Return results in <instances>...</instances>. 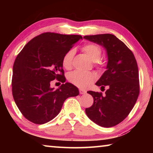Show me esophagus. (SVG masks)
<instances>
[{"mask_svg": "<svg viewBox=\"0 0 153 153\" xmlns=\"http://www.w3.org/2000/svg\"><path fill=\"white\" fill-rule=\"evenodd\" d=\"M86 93V91L85 90H83V89H79V94H84Z\"/></svg>", "mask_w": 153, "mask_h": 153, "instance_id": "34e87169", "label": "esophagus"}]
</instances>
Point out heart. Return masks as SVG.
Here are the masks:
<instances>
[{
    "label": "heart",
    "mask_w": 153,
    "mask_h": 153,
    "mask_svg": "<svg viewBox=\"0 0 153 153\" xmlns=\"http://www.w3.org/2000/svg\"><path fill=\"white\" fill-rule=\"evenodd\" d=\"M82 50L89 56L93 62H95L97 65H101L99 59L101 56L102 51L98 45L96 44H87L82 47ZM75 54L74 49L69 50L65 54L62 60V63L65 69H70L73 65V59ZM68 79L71 84L80 88H86L96 80V76L92 72H84L74 71L68 75Z\"/></svg>",
    "instance_id": "b5f03b06"
}]
</instances>
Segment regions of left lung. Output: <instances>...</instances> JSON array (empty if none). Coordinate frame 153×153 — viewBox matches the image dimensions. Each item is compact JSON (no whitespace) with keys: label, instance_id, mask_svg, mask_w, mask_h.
Segmentation results:
<instances>
[{"label":"left lung","instance_id":"8db88e82","mask_svg":"<svg viewBox=\"0 0 153 153\" xmlns=\"http://www.w3.org/2000/svg\"><path fill=\"white\" fill-rule=\"evenodd\" d=\"M84 39L102 46L107 52L106 71L96 83L105 94L88 91L94 98L86 108L88 117L97 125L111 128L125 120L136 104L139 95V74L134 54L122 41L110 33L85 36Z\"/></svg>","mask_w":153,"mask_h":153}]
</instances>
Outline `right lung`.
<instances>
[{
    "mask_svg": "<svg viewBox=\"0 0 153 153\" xmlns=\"http://www.w3.org/2000/svg\"><path fill=\"white\" fill-rule=\"evenodd\" d=\"M80 39V35L43 33L28 42L17 56L13 68V97L31 122L44 124L53 120L67 98L79 94L76 86L65 82L62 60ZM55 79L65 84L54 90L50 82Z\"/></svg>",
    "mask_w": 153,
    "mask_h": 153,
    "instance_id": "obj_1",
    "label": "right lung"
}]
</instances>
